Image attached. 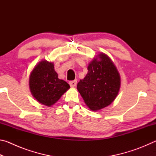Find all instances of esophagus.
Listing matches in <instances>:
<instances>
[{
	"instance_id": "obj_1",
	"label": "esophagus",
	"mask_w": 156,
	"mask_h": 156,
	"mask_svg": "<svg viewBox=\"0 0 156 156\" xmlns=\"http://www.w3.org/2000/svg\"><path fill=\"white\" fill-rule=\"evenodd\" d=\"M69 85L72 87H74L76 85V84H77V80H74L73 81H70L69 83Z\"/></svg>"
}]
</instances>
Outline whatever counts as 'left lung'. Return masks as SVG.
<instances>
[{
	"label": "left lung",
	"instance_id": "8db88e82",
	"mask_svg": "<svg viewBox=\"0 0 156 156\" xmlns=\"http://www.w3.org/2000/svg\"><path fill=\"white\" fill-rule=\"evenodd\" d=\"M88 72L78 83L77 89L92 111L109 106L120 88V76L110 58L100 53L89 63Z\"/></svg>",
	"mask_w": 156,
	"mask_h": 156
}]
</instances>
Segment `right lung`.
I'll list each match as a JSON object with an SVG mask.
<instances>
[{
	"label": "right lung",
	"instance_id": "1",
	"mask_svg": "<svg viewBox=\"0 0 156 156\" xmlns=\"http://www.w3.org/2000/svg\"><path fill=\"white\" fill-rule=\"evenodd\" d=\"M31 93L37 101L47 107L56 103L70 88L58 77L53 62L41 60L31 71L29 80Z\"/></svg>",
	"mask_w": 156,
	"mask_h": 156
}]
</instances>
